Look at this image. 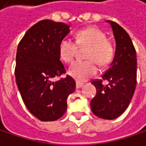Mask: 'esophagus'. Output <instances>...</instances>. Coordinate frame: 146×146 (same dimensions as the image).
<instances>
[{
  "mask_svg": "<svg viewBox=\"0 0 146 146\" xmlns=\"http://www.w3.org/2000/svg\"><path fill=\"white\" fill-rule=\"evenodd\" d=\"M84 86V84L83 83H80V82H76V89H80Z\"/></svg>",
  "mask_w": 146,
  "mask_h": 146,
  "instance_id": "1",
  "label": "esophagus"
}]
</instances>
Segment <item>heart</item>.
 <instances>
[{"mask_svg": "<svg viewBox=\"0 0 146 146\" xmlns=\"http://www.w3.org/2000/svg\"><path fill=\"white\" fill-rule=\"evenodd\" d=\"M88 47L86 61H76L69 69V75L76 81L84 82L98 72V64L105 66L113 59L115 49L105 34L96 27H90L76 32V42L70 38L62 39L58 46L60 59L66 63L73 62L77 48Z\"/></svg>", "mask_w": 146, "mask_h": 146, "instance_id": "heart-1", "label": "heart"}]
</instances>
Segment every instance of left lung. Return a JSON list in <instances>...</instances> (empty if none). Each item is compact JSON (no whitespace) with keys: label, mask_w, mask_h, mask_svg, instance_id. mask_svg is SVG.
<instances>
[{"label":"left lung","mask_w":146,"mask_h":146,"mask_svg":"<svg viewBox=\"0 0 146 146\" xmlns=\"http://www.w3.org/2000/svg\"><path fill=\"white\" fill-rule=\"evenodd\" d=\"M111 24L116 41L114 59L102 79L93 80L97 94L90 101L92 112L97 117L112 120L125 112L133 97L137 84V56L130 35L112 21ZM103 81H108L104 86Z\"/></svg>","instance_id":"8db88e82"}]
</instances>
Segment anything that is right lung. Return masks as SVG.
Wrapping results in <instances>:
<instances>
[{"instance_id":"1","label":"right lung","mask_w":146,"mask_h":146,"mask_svg":"<svg viewBox=\"0 0 146 146\" xmlns=\"http://www.w3.org/2000/svg\"><path fill=\"white\" fill-rule=\"evenodd\" d=\"M62 23L42 20L32 26L18 44L15 80L27 109L41 121H55L67 110V98L76 89L75 80L64 74L58 46L70 33Z\"/></svg>"}]
</instances>
